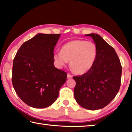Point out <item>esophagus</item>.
I'll return each instance as SVG.
<instances>
[{"instance_id":"obj_1","label":"esophagus","mask_w":132,"mask_h":132,"mask_svg":"<svg viewBox=\"0 0 132 132\" xmlns=\"http://www.w3.org/2000/svg\"><path fill=\"white\" fill-rule=\"evenodd\" d=\"M72 77H73L72 76L69 74V73H68V76H67V78H68V79H71V78H72Z\"/></svg>"}]
</instances>
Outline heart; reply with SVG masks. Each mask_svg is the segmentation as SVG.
<instances>
[{"label": "heart", "instance_id": "1", "mask_svg": "<svg viewBox=\"0 0 132 132\" xmlns=\"http://www.w3.org/2000/svg\"><path fill=\"white\" fill-rule=\"evenodd\" d=\"M97 47L90 41L73 40L62 46L61 51L53 53V58L59 68H63L69 61V66L75 73L84 74L94 64L97 56Z\"/></svg>", "mask_w": 132, "mask_h": 132}]
</instances>
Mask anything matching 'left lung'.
<instances>
[{"label": "left lung", "mask_w": 132, "mask_h": 132, "mask_svg": "<svg viewBox=\"0 0 132 132\" xmlns=\"http://www.w3.org/2000/svg\"><path fill=\"white\" fill-rule=\"evenodd\" d=\"M92 37L97 47L94 64L88 72L73 77L76 84L74 95L82 108L97 110L112 101L119 90L122 66L113 48L97 34H86Z\"/></svg>", "instance_id": "8db88e82"}]
</instances>
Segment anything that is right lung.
Returning a JSON list of instances; mask_svg holds the SVG:
<instances>
[{"label": "right lung", "instance_id": "add662e5", "mask_svg": "<svg viewBox=\"0 0 132 132\" xmlns=\"http://www.w3.org/2000/svg\"><path fill=\"white\" fill-rule=\"evenodd\" d=\"M60 36L37 34L22 45L13 60V87L22 101L32 108L51 105L66 81L67 73L53 64V51Z\"/></svg>", "mask_w": 132, "mask_h": 132}]
</instances>
